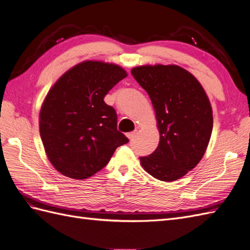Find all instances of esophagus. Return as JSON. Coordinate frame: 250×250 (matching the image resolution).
Returning a JSON list of instances; mask_svg holds the SVG:
<instances>
[{"mask_svg": "<svg viewBox=\"0 0 250 250\" xmlns=\"http://www.w3.org/2000/svg\"><path fill=\"white\" fill-rule=\"evenodd\" d=\"M137 133H138V131H137V130H134V131H132V132L127 133L126 135H127V138L129 139V140H133V139L135 138V135H137Z\"/></svg>", "mask_w": 250, "mask_h": 250, "instance_id": "esophagus-1", "label": "esophagus"}]
</instances>
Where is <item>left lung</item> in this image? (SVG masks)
Instances as JSON below:
<instances>
[{"label":"left lung","mask_w":250,"mask_h":250,"mask_svg":"<svg viewBox=\"0 0 250 250\" xmlns=\"http://www.w3.org/2000/svg\"><path fill=\"white\" fill-rule=\"evenodd\" d=\"M131 74L150 97L161 135L154 152L140 157L142 167L156 179H179L208 148L213 130L208 98L199 81L175 64L137 66Z\"/></svg>","instance_id":"8db88e82"}]
</instances>
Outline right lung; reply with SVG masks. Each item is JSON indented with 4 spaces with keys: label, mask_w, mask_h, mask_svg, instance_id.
Here are the masks:
<instances>
[{
    "label": "right lung",
    "mask_w": 250,
    "mask_h": 250,
    "mask_svg": "<svg viewBox=\"0 0 250 250\" xmlns=\"http://www.w3.org/2000/svg\"><path fill=\"white\" fill-rule=\"evenodd\" d=\"M127 77L122 67L87 60L60 77L44 99L40 132L51 164L62 175L85 179L103 169L128 143L117 129V112L104 97Z\"/></svg>",
    "instance_id": "1"
}]
</instances>
